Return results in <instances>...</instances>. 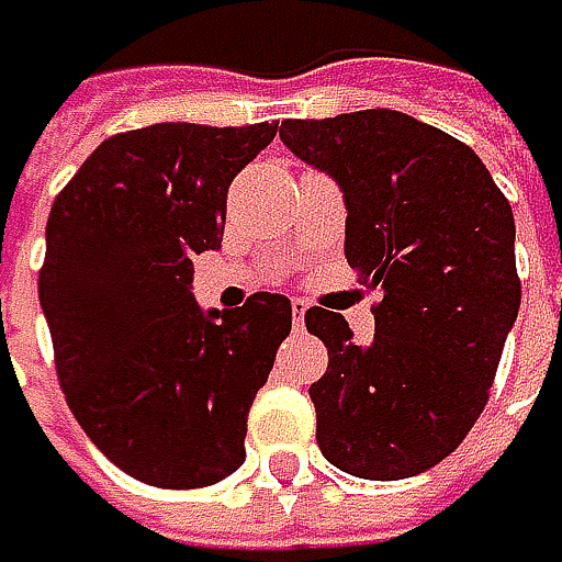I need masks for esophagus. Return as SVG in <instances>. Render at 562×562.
<instances>
[{
	"mask_svg": "<svg viewBox=\"0 0 562 562\" xmlns=\"http://www.w3.org/2000/svg\"><path fill=\"white\" fill-rule=\"evenodd\" d=\"M306 310H310V306H306L303 300H293V323H296V329L306 323Z\"/></svg>",
	"mask_w": 562,
	"mask_h": 562,
	"instance_id": "34e87169",
	"label": "esophagus"
}]
</instances>
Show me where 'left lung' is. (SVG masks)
Returning <instances> with one entry per match:
<instances>
[{
    "label": "left lung",
    "mask_w": 562,
    "mask_h": 562,
    "mask_svg": "<svg viewBox=\"0 0 562 562\" xmlns=\"http://www.w3.org/2000/svg\"><path fill=\"white\" fill-rule=\"evenodd\" d=\"M279 139L342 189L346 259L380 293L363 346L339 313L306 310L329 349L316 443L359 480L416 476L486 406L519 313L513 210L470 146L406 112L286 119Z\"/></svg>",
    "instance_id": "8db88e82"
}]
</instances>
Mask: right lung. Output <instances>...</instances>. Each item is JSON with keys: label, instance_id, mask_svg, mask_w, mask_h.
I'll use <instances>...</instances> for the list:
<instances>
[{"label": "right lung", "instance_id": "right-lung-1", "mask_svg": "<svg viewBox=\"0 0 562 562\" xmlns=\"http://www.w3.org/2000/svg\"><path fill=\"white\" fill-rule=\"evenodd\" d=\"M272 136L276 123L119 133L53 203L38 303L66 403L149 486H213L243 467L249 406L293 329L279 293L223 313L192 296V256L220 249L229 182Z\"/></svg>", "mask_w": 562, "mask_h": 562}]
</instances>
